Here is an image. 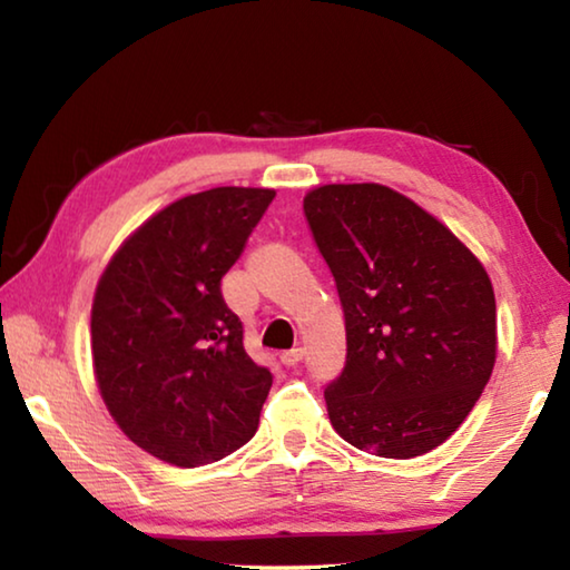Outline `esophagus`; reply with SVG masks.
I'll return each instance as SVG.
<instances>
[{
  "label": "esophagus",
  "mask_w": 570,
  "mask_h": 570,
  "mask_svg": "<svg viewBox=\"0 0 570 570\" xmlns=\"http://www.w3.org/2000/svg\"><path fill=\"white\" fill-rule=\"evenodd\" d=\"M302 360H304L302 346H296V350H288L282 354V364H286V366H296Z\"/></svg>",
  "instance_id": "obj_1"
}]
</instances>
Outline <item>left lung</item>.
<instances>
[{
	"label": "left lung",
	"mask_w": 570,
	"mask_h": 570,
	"mask_svg": "<svg viewBox=\"0 0 570 570\" xmlns=\"http://www.w3.org/2000/svg\"><path fill=\"white\" fill-rule=\"evenodd\" d=\"M304 216L344 308L346 362L326 384L332 428L407 460L442 445L495 364V294L472 250L380 183L306 193Z\"/></svg>",
	"instance_id": "left-lung-1"
}]
</instances>
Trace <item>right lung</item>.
<instances>
[{"label":"right lung","mask_w":570,"mask_h":570,"mask_svg":"<svg viewBox=\"0 0 570 570\" xmlns=\"http://www.w3.org/2000/svg\"><path fill=\"white\" fill-rule=\"evenodd\" d=\"M274 196L224 186L176 200L125 240L95 288L102 400L135 445L170 465H208L256 435L274 377L246 354L220 278Z\"/></svg>","instance_id":"add662e5"}]
</instances>
